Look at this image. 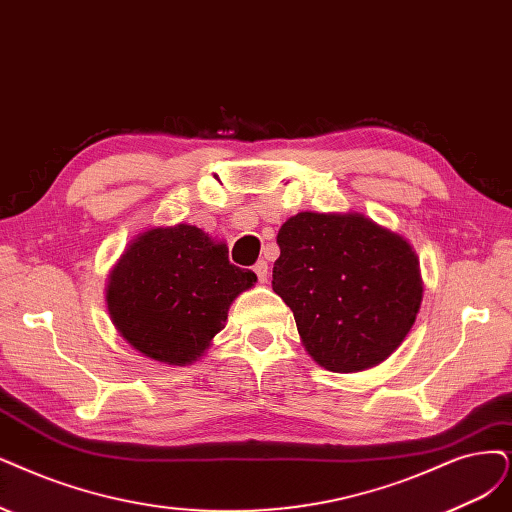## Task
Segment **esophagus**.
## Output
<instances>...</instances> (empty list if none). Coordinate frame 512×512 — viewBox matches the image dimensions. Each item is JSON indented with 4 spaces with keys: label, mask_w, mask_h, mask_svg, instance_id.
Wrapping results in <instances>:
<instances>
[{
    "label": "esophagus",
    "mask_w": 512,
    "mask_h": 512,
    "mask_svg": "<svg viewBox=\"0 0 512 512\" xmlns=\"http://www.w3.org/2000/svg\"><path fill=\"white\" fill-rule=\"evenodd\" d=\"M253 272L257 274V280L263 285V282L268 280V263L266 261H257L255 266H253Z\"/></svg>",
    "instance_id": "obj_1"
}]
</instances>
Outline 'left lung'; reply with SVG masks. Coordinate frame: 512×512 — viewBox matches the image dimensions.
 Returning a JSON list of instances; mask_svg holds the SVG:
<instances>
[{
  "mask_svg": "<svg viewBox=\"0 0 512 512\" xmlns=\"http://www.w3.org/2000/svg\"><path fill=\"white\" fill-rule=\"evenodd\" d=\"M272 289L291 308L308 354L335 373L380 365L422 304L411 244L361 213H297L278 230Z\"/></svg>",
  "mask_w": 512,
  "mask_h": 512,
  "instance_id": "1",
  "label": "left lung"
}]
</instances>
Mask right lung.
Returning <instances> with one entry per match:
<instances>
[{
	"label": "right lung",
	"mask_w": 512,
	"mask_h": 512,
	"mask_svg": "<svg viewBox=\"0 0 512 512\" xmlns=\"http://www.w3.org/2000/svg\"><path fill=\"white\" fill-rule=\"evenodd\" d=\"M257 276L227 259L225 242L179 223L139 234L113 266L107 310L118 333L143 356L185 367L225 327L232 301Z\"/></svg>",
	"instance_id": "right-lung-1"
}]
</instances>
